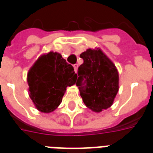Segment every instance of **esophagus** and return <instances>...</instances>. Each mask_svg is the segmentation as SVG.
I'll use <instances>...</instances> for the list:
<instances>
[{"label": "esophagus", "instance_id": "1", "mask_svg": "<svg viewBox=\"0 0 153 153\" xmlns=\"http://www.w3.org/2000/svg\"><path fill=\"white\" fill-rule=\"evenodd\" d=\"M73 67H74V71H75V73H77V71H78V67H79V65H78V64H74V65H73Z\"/></svg>", "mask_w": 153, "mask_h": 153}]
</instances>
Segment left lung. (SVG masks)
I'll use <instances>...</instances> for the list:
<instances>
[{
    "label": "left lung",
    "instance_id": "1",
    "mask_svg": "<svg viewBox=\"0 0 153 153\" xmlns=\"http://www.w3.org/2000/svg\"><path fill=\"white\" fill-rule=\"evenodd\" d=\"M80 57L84 62L79 68L76 85L85 106L100 112L112 105L119 91L117 68L100 48H88Z\"/></svg>",
    "mask_w": 153,
    "mask_h": 153
}]
</instances>
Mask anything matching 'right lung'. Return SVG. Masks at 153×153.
<instances>
[{"label": "right lung", "instance_id": "add662e5", "mask_svg": "<svg viewBox=\"0 0 153 153\" xmlns=\"http://www.w3.org/2000/svg\"><path fill=\"white\" fill-rule=\"evenodd\" d=\"M78 75L61 54L51 51L38 58L27 73L29 96L38 111L50 113L58 108L68 86Z\"/></svg>", "mask_w": 153, "mask_h": 153}]
</instances>
